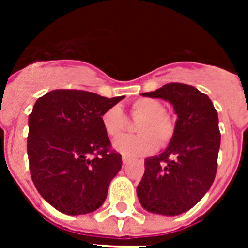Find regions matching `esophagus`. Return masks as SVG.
<instances>
[{"mask_svg":"<svg viewBox=\"0 0 248 248\" xmlns=\"http://www.w3.org/2000/svg\"><path fill=\"white\" fill-rule=\"evenodd\" d=\"M122 160H123V164H128V163H129V160H130V159H129V157L126 156V155H123Z\"/></svg>","mask_w":248,"mask_h":248,"instance_id":"34e87169","label":"esophagus"}]
</instances>
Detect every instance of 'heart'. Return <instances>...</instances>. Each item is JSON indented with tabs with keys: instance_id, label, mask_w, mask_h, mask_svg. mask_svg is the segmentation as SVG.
<instances>
[{
	"instance_id": "heart-1",
	"label": "heart",
	"mask_w": 248,
	"mask_h": 248,
	"mask_svg": "<svg viewBox=\"0 0 248 248\" xmlns=\"http://www.w3.org/2000/svg\"><path fill=\"white\" fill-rule=\"evenodd\" d=\"M131 115L140 118L135 130L137 135H122L113 141V148L128 156L150 154L157 145H165L175 131L172 118L165 113L164 105L153 98H140L131 104ZM102 125L105 133L115 138L124 130L125 118L119 105H114L103 113ZM159 143H157V141Z\"/></svg>"
}]
</instances>
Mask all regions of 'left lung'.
I'll list each match as a JSON object with an SVG mask.
<instances>
[{"mask_svg":"<svg viewBox=\"0 0 248 248\" xmlns=\"http://www.w3.org/2000/svg\"><path fill=\"white\" fill-rule=\"evenodd\" d=\"M141 95L169 102L177 119L168 148L145 159L138 199L146 211L176 216L196 205L215 180L221 141L217 111L206 94L183 83Z\"/></svg>","mask_w":248,"mask_h":248,"instance_id":"obj_1","label":"left lung"}]
</instances>
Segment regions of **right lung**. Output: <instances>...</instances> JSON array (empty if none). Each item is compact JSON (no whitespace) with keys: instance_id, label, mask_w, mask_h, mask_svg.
Masks as SVG:
<instances>
[{"instance_id":"add662e5","label":"right lung","mask_w":248,"mask_h":248,"mask_svg":"<svg viewBox=\"0 0 248 248\" xmlns=\"http://www.w3.org/2000/svg\"><path fill=\"white\" fill-rule=\"evenodd\" d=\"M124 97L74 89L48 92L28 117L27 154L36 189L54 209L84 215L103 205L122 169L102 125L107 109Z\"/></svg>"}]
</instances>
